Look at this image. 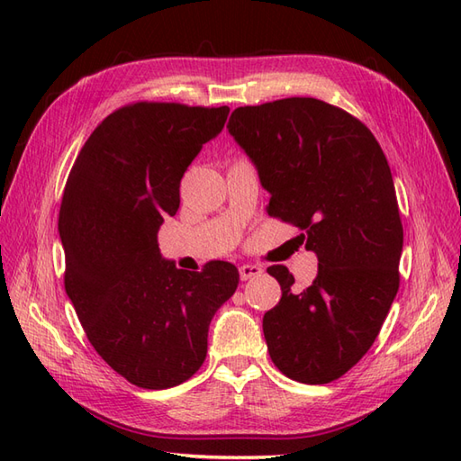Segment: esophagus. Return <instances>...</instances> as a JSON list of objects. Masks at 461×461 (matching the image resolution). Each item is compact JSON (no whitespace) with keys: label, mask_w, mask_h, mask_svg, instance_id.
I'll return each instance as SVG.
<instances>
[{"label":"esophagus","mask_w":461,"mask_h":461,"mask_svg":"<svg viewBox=\"0 0 461 461\" xmlns=\"http://www.w3.org/2000/svg\"><path fill=\"white\" fill-rule=\"evenodd\" d=\"M261 273H263V267H261V266H251V263H248V266H241V267H240V277H241V281L259 277Z\"/></svg>","instance_id":"esophagus-1"}]
</instances>
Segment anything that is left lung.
Masks as SVG:
<instances>
[{
    "mask_svg": "<svg viewBox=\"0 0 461 461\" xmlns=\"http://www.w3.org/2000/svg\"><path fill=\"white\" fill-rule=\"evenodd\" d=\"M228 131L271 194L267 213L297 225L319 259L303 291L287 267L267 269L281 285L263 315L269 357L327 384L366 355L398 293L404 231L386 156L355 116L311 96L240 106Z\"/></svg>",
    "mask_w": 461,
    "mask_h": 461,
    "instance_id": "left-lung-1",
    "label": "left lung"
}]
</instances>
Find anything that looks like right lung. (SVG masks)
Returning a JSON list of instances; mask_svg holds the SVG:
<instances>
[{
	"label": "right lung",
	"instance_id": "right-lung-1",
	"mask_svg": "<svg viewBox=\"0 0 461 461\" xmlns=\"http://www.w3.org/2000/svg\"><path fill=\"white\" fill-rule=\"evenodd\" d=\"M228 114V106H122L93 131L67 178L65 291L95 350L140 388L178 386L202 366L215 311L238 289L231 263L184 271L158 249L184 172Z\"/></svg>",
	"mask_w": 461,
	"mask_h": 461
}]
</instances>
